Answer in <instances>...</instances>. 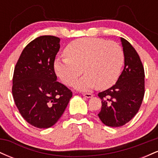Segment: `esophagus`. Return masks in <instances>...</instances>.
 Returning a JSON list of instances; mask_svg holds the SVG:
<instances>
[{
  "mask_svg": "<svg viewBox=\"0 0 158 158\" xmlns=\"http://www.w3.org/2000/svg\"><path fill=\"white\" fill-rule=\"evenodd\" d=\"M82 95L87 98H90V97H93V94H90V93H83Z\"/></svg>",
  "mask_w": 158,
  "mask_h": 158,
  "instance_id": "1",
  "label": "esophagus"
}]
</instances>
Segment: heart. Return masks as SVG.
I'll list each match as a JSON object with an SVG mask.
<instances>
[{
	"label": "heart",
	"mask_w": 158,
	"mask_h": 158,
	"mask_svg": "<svg viewBox=\"0 0 158 158\" xmlns=\"http://www.w3.org/2000/svg\"><path fill=\"white\" fill-rule=\"evenodd\" d=\"M64 55L65 59L54 63L56 75L64 85L70 86L84 71L86 75L75 85L81 90L94 86L100 90L111 87L124 63V52L117 43L98 38L74 40L67 45Z\"/></svg>",
	"instance_id": "b5f03b06"
}]
</instances>
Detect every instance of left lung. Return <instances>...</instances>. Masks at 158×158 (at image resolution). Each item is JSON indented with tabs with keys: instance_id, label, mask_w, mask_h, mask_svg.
I'll use <instances>...</instances> for the list:
<instances>
[{
	"instance_id": "left-lung-1",
	"label": "left lung",
	"mask_w": 158,
	"mask_h": 158,
	"mask_svg": "<svg viewBox=\"0 0 158 158\" xmlns=\"http://www.w3.org/2000/svg\"><path fill=\"white\" fill-rule=\"evenodd\" d=\"M125 66L115 85L98 94L102 108L98 116L105 125L124 126L137 114L145 94V72L140 58L127 40L121 38Z\"/></svg>"
}]
</instances>
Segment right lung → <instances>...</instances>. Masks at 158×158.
Instances as JSON below:
<instances>
[{"label":"right lung","instance_id":"1","mask_svg":"<svg viewBox=\"0 0 158 158\" xmlns=\"http://www.w3.org/2000/svg\"><path fill=\"white\" fill-rule=\"evenodd\" d=\"M60 39L42 35L25 47L14 70L12 96L23 118L32 126L48 128L64 113L73 93L56 81L54 61Z\"/></svg>","mask_w":158,"mask_h":158}]
</instances>
